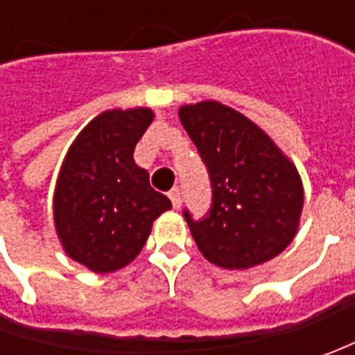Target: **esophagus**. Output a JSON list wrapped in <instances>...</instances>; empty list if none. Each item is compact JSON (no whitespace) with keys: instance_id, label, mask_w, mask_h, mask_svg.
Here are the masks:
<instances>
[{"instance_id":"esophagus-1","label":"esophagus","mask_w":355,"mask_h":355,"mask_svg":"<svg viewBox=\"0 0 355 355\" xmlns=\"http://www.w3.org/2000/svg\"><path fill=\"white\" fill-rule=\"evenodd\" d=\"M168 198L171 199V205H173V209H180V207H182V191H180L178 187L170 189Z\"/></svg>"}]
</instances>
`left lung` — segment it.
<instances>
[{
  "label": "left lung",
  "instance_id": "left-lung-1",
  "mask_svg": "<svg viewBox=\"0 0 355 355\" xmlns=\"http://www.w3.org/2000/svg\"><path fill=\"white\" fill-rule=\"evenodd\" d=\"M211 182V207L201 219L184 209L201 254L241 270L266 263L288 247L304 193L298 171L249 118L219 103L180 108Z\"/></svg>",
  "mask_w": 355,
  "mask_h": 355
}]
</instances>
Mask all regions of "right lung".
Returning <instances> with one entry per match:
<instances>
[{
  "instance_id": "right-lung-1",
  "label": "right lung",
  "mask_w": 355,
  "mask_h": 355,
  "mask_svg": "<svg viewBox=\"0 0 355 355\" xmlns=\"http://www.w3.org/2000/svg\"><path fill=\"white\" fill-rule=\"evenodd\" d=\"M152 118L150 108L106 110L76 136L62 162L57 235L67 254L94 272H114L134 261L154 219L171 207L132 157Z\"/></svg>"
}]
</instances>
